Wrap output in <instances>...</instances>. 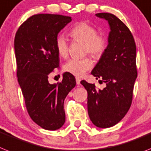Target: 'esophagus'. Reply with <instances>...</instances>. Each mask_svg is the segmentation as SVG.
Here are the masks:
<instances>
[{
	"instance_id": "1",
	"label": "esophagus",
	"mask_w": 151,
	"mask_h": 151,
	"mask_svg": "<svg viewBox=\"0 0 151 151\" xmlns=\"http://www.w3.org/2000/svg\"><path fill=\"white\" fill-rule=\"evenodd\" d=\"M76 84L77 85H80V82H81V78H80L76 77Z\"/></svg>"
}]
</instances>
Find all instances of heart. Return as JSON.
<instances>
[{"mask_svg":"<svg viewBox=\"0 0 151 151\" xmlns=\"http://www.w3.org/2000/svg\"><path fill=\"white\" fill-rule=\"evenodd\" d=\"M69 35L76 41L84 42L85 52L91 55L99 57L103 54L106 47L105 38L98 35L97 29L86 22H80L71 29ZM56 50L58 55L66 58L68 55V44L64 35H58L55 39ZM93 66V62L89 58H72L64 65L65 72L76 76H82Z\"/></svg>","mask_w":151,"mask_h":151,"instance_id":"heart-1","label":"heart"}]
</instances>
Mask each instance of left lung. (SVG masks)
<instances>
[{"instance_id":"8db88e82","label":"left lung","mask_w":151,"mask_h":151,"mask_svg":"<svg viewBox=\"0 0 151 151\" xmlns=\"http://www.w3.org/2000/svg\"><path fill=\"white\" fill-rule=\"evenodd\" d=\"M105 19L110 32L108 45L92 71L96 79L106 83L103 89L81 81L88 93V113L97 127L108 128L123 119L131 106L134 83L137 76L136 44L129 28L114 14L98 13Z\"/></svg>"}]
</instances>
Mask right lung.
Wrapping results in <instances>:
<instances>
[{"instance_id": "right-lung-1", "label": "right lung", "mask_w": 151, "mask_h": 151, "mask_svg": "<svg viewBox=\"0 0 151 151\" xmlns=\"http://www.w3.org/2000/svg\"><path fill=\"white\" fill-rule=\"evenodd\" d=\"M71 21L68 16L35 14L20 26L14 38L17 80L26 108L32 120L48 130L63 126L64 100L76 85L68 73L63 74L61 83H48V76L59 66L55 39Z\"/></svg>"}]
</instances>
